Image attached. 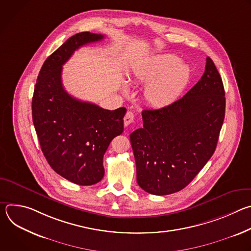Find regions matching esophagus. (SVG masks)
Here are the masks:
<instances>
[{"label": "esophagus", "mask_w": 251, "mask_h": 251, "mask_svg": "<svg viewBox=\"0 0 251 251\" xmlns=\"http://www.w3.org/2000/svg\"><path fill=\"white\" fill-rule=\"evenodd\" d=\"M133 122H134V114L131 111H128L124 117V125L128 126Z\"/></svg>", "instance_id": "34e87169"}]
</instances>
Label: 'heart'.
Returning <instances> with one entry per match:
<instances>
[{
    "instance_id": "heart-1",
    "label": "heart",
    "mask_w": 251,
    "mask_h": 251,
    "mask_svg": "<svg viewBox=\"0 0 251 251\" xmlns=\"http://www.w3.org/2000/svg\"><path fill=\"white\" fill-rule=\"evenodd\" d=\"M191 77L190 67L175 54H158L137 66L131 81L148 83L144 89L146 102L155 108L171 105L181 95ZM123 92L127 93L126 83Z\"/></svg>"
}]
</instances>
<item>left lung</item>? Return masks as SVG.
Returning a JSON list of instances; mask_svg holds the SVG:
<instances>
[{"label": "left lung", "mask_w": 251, "mask_h": 251, "mask_svg": "<svg viewBox=\"0 0 251 251\" xmlns=\"http://www.w3.org/2000/svg\"><path fill=\"white\" fill-rule=\"evenodd\" d=\"M204 73L186 95L167 107L143 110V128L130 135L137 183L165 196L186 188L217 148L225 120L222 77L210 57Z\"/></svg>", "instance_id": "8db88e82"}]
</instances>
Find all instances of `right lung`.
Returning <instances> with one entry per match:
<instances>
[{
  "label": "right lung",
  "instance_id": "add662e5",
  "mask_svg": "<svg viewBox=\"0 0 251 251\" xmlns=\"http://www.w3.org/2000/svg\"><path fill=\"white\" fill-rule=\"evenodd\" d=\"M103 39V34L89 31L69 38L46 59L32 96V121L48 163L58 175L80 186L102 180L103 156L113 138L122 134L127 110H106L69 95L62 85L61 71L76 50Z\"/></svg>",
  "mask_w": 251,
  "mask_h": 251
}]
</instances>
